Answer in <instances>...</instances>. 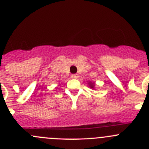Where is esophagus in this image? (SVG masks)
Here are the masks:
<instances>
[{
	"label": "esophagus",
	"mask_w": 149,
	"mask_h": 149,
	"mask_svg": "<svg viewBox=\"0 0 149 149\" xmlns=\"http://www.w3.org/2000/svg\"><path fill=\"white\" fill-rule=\"evenodd\" d=\"M71 78H72V79H78V78H79V75H78V74H73V75H71Z\"/></svg>",
	"instance_id": "34e87169"
}]
</instances>
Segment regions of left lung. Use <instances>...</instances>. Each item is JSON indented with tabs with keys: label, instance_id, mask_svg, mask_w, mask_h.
I'll use <instances>...</instances> for the list:
<instances>
[{
	"label": "left lung",
	"instance_id": "8db88e82",
	"mask_svg": "<svg viewBox=\"0 0 149 149\" xmlns=\"http://www.w3.org/2000/svg\"><path fill=\"white\" fill-rule=\"evenodd\" d=\"M89 84H90V87H91V88H94V84H93V83H90Z\"/></svg>",
	"mask_w": 149,
	"mask_h": 149
}]
</instances>
